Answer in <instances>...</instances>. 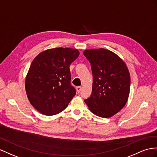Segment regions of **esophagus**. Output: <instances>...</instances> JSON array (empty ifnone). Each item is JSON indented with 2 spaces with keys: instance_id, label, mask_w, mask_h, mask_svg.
<instances>
[{
  "instance_id": "1",
  "label": "esophagus",
  "mask_w": 157,
  "mask_h": 157,
  "mask_svg": "<svg viewBox=\"0 0 157 157\" xmlns=\"http://www.w3.org/2000/svg\"><path fill=\"white\" fill-rule=\"evenodd\" d=\"M82 87L81 86H78V87H76V90H77V91H78V93H79L80 91H81V90H82Z\"/></svg>"
}]
</instances>
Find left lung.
<instances>
[{
    "mask_svg": "<svg viewBox=\"0 0 157 157\" xmlns=\"http://www.w3.org/2000/svg\"><path fill=\"white\" fill-rule=\"evenodd\" d=\"M93 74L92 92L84 100L100 117H112L123 109L130 91V74L126 64L113 52L104 48L83 52Z\"/></svg>",
    "mask_w": 157,
    "mask_h": 157,
    "instance_id": "obj_1",
    "label": "left lung"
}]
</instances>
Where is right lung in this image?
<instances>
[{
    "label": "right lung",
    "mask_w": 157,
    "mask_h": 157,
    "mask_svg": "<svg viewBox=\"0 0 157 157\" xmlns=\"http://www.w3.org/2000/svg\"><path fill=\"white\" fill-rule=\"evenodd\" d=\"M79 54L76 49L57 48L44 51L34 59L25 88L32 105L40 113L50 116L60 113L75 96L70 65Z\"/></svg>",
    "instance_id": "obj_1"
}]
</instances>
